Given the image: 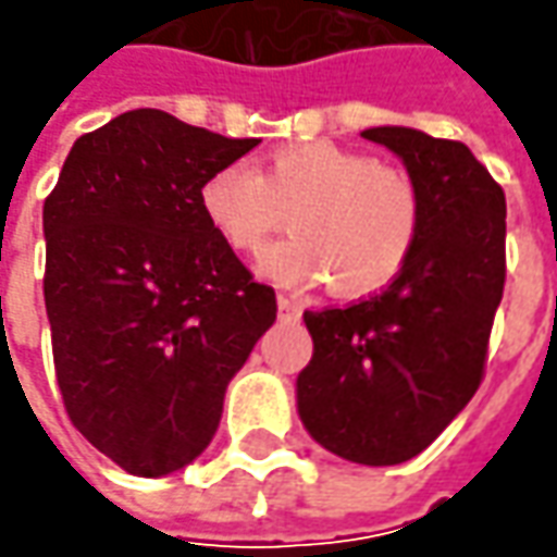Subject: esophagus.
Instances as JSON below:
<instances>
[{"instance_id": "34e87169", "label": "esophagus", "mask_w": 557, "mask_h": 557, "mask_svg": "<svg viewBox=\"0 0 557 557\" xmlns=\"http://www.w3.org/2000/svg\"><path fill=\"white\" fill-rule=\"evenodd\" d=\"M278 315H285V319H297V315H300V307H297L290 297L278 294Z\"/></svg>"}]
</instances>
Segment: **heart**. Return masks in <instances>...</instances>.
Returning <instances> with one entry per match:
<instances>
[{
  "label": "heart",
  "mask_w": 557,
  "mask_h": 557,
  "mask_svg": "<svg viewBox=\"0 0 557 557\" xmlns=\"http://www.w3.org/2000/svg\"><path fill=\"white\" fill-rule=\"evenodd\" d=\"M203 223L228 250L253 257L285 225L288 238L263 253L282 285L332 282L341 297L391 285L421 232V198L409 173L334 141H294L269 151L260 173L223 163L198 188Z\"/></svg>",
  "instance_id": "b5f03b06"
}]
</instances>
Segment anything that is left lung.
Masks as SVG:
<instances>
[{
    "mask_svg": "<svg viewBox=\"0 0 557 557\" xmlns=\"http://www.w3.org/2000/svg\"><path fill=\"white\" fill-rule=\"evenodd\" d=\"M362 139L406 163L421 232L381 294L304 312L312 359L297 374V412L329 453L377 468L428 449L481 387L505 288V191L461 141L409 126Z\"/></svg>",
    "mask_w": 557,
    "mask_h": 557,
    "instance_id": "obj_1",
    "label": "left lung"
}]
</instances>
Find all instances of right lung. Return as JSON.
Segmentation results:
<instances>
[{"label": "right lung", "mask_w": 557, "mask_h": 557, "mask_svg": "<svg viewBox=\"0 0 557 557\" xmlns=\"http://www.w3.org/2000/svg\"><path fill=\"white\" fill-rule=\"evenodd\" d=\"M257 139L126 111L74 141L42 207L54 374L74 428L136 478L198 459L228 381L275 322L198 207L203 176Z\"/></svg>", "instance_id": "1"}]
</instances>
